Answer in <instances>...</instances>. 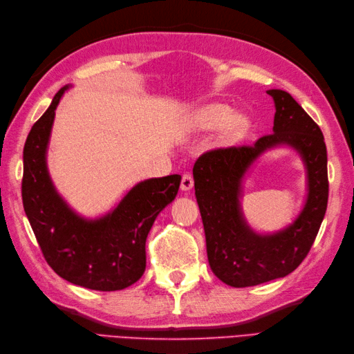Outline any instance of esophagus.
Masks as SVG:
<instances>
[{
	"instance_id": "obj_1",
	"label": "esophagus",
	"mask_w": 354,
	"mask_h": 354,
	"mask_svg": "<svg viewBox=\"0 0 354 354\" xmlns=\"http://www.w3.org/2000/svg\"><path fill=\"white\" fill-rule=\"evenodd\" d=\"M193 184H194V181H193V176L190 175V173H184L183 179H181V189L184 192H189L193 187Z\"/></svg>"
}]
</instances>
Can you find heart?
Listing matches in <instances>:
<instances>
[{"label":"heart","mask_w":354,"mask_h":354,"mask_svg":"<svg viewBox=\"0 0 354 354\" xmlns=\"http://www.w3.org/2000/svg\"><path fill=\"white\" fill-rule=\"evenodd\" d=\"M234 115L232 111L227 104H214V106L208 108L201 117L202 126L208 127V129H217L228 124L227 127V137L231 141L240 140L246 133L248 127H250V122L242 115Z\"/></svg>","instance_id":"obj_1"}]
</instances>
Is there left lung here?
Wrapping results in <instances>:
<instances>
[{
    "mask_svg": "<svg viewBox=\"0 0 354 354\" xmlns=\"http://www.w3.org/2000/svg\"><path fill=\"white\" fill-rule=\"evenodd\" d=\"M268 94L275 102L272 133L263 135L251 146L207 150L193 167L209 266L219 280L232 288L257 286L295 270L309 254L327 209L324 135L289 93L270 89ZM277 144H289L302 153L310 196L302 214L288 230L259 236L247 228L239 214V179L263 149Z\"/></svg>",
    "mask_w": 354,
    "mask_h": 354,
    "instance_id": "left-lung-1",
    "label": "left lung"
}]
</instances>
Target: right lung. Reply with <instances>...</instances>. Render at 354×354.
I'll return each mask as SVG.
<instances>
[{
    "label": "right lung",
    "mask_w": 354,
    "mask_h": 354,
    "mask_svg": "<svg viewBox=\"0 0 354 354\" xmlns=\"http://www.w3.org/2000/svg\"><path fill=\"white\" fill-rule=\"evenodd\" d=\"M65 89H59L26 140L22 204L45 261L59 277L86 289L120 290L145 274L147 234L161 209L175 199L181 176L137 184L99 221L73 213L56 193L45 164L55 109Z\"/></svg>",
    "instance_id": "add662e5"
}]
</instances>
